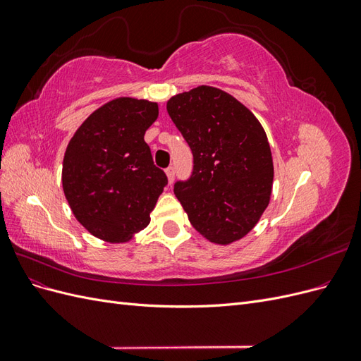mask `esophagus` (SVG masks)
I'll return each instance as SVG.
<instances>
[{
    "mask_svg": "<svg viewBox=\"0 0 361 361\" xmlns=\"http://www.w3.org/2000/svg\"><path fill=\"white\" fill-rule=\"evenodd\" d=\"M166 174H167V179H169V183H171L174 180V169L173 167H169L166 170Z\"/></svg>",
    "mask_w": 361,
    "mask_h": 361,
    "instance_id": "34e87169",
    "label": "esophagus"
}]
</instances>
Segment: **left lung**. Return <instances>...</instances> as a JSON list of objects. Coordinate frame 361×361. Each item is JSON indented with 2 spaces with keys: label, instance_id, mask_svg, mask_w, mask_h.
<instances>
[{
  "label": "left lung",
  "instance_id": "8db88e82",
  "mask_svg": "<svg viewBox=\"0 0 361 361\" xmlns=\"http://www.w3.org/2000/svg\"><path fill=\"white\" fill-rule=\"evenodd\" d=\"M167 111L194 157L190 180L174 185L190 223L214 244L239 241L271 200L274 164L264 126L236 97L211 85L171 96Z\"/></svg>",
  "mask_w": 361,
  "mask_h": 361
}]
</instances>
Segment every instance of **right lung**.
Masks as SVG:
<instances>
[{
	"instance_id": "add662e5",
	"label": "right lung",
	"mask_w": 361,
	"mask_h": 361,
	"mask_svg": "<svg viewBox=\"0 0 361 361\" xmlns=\"http://www.w3.org/2000/svg\"><path fill=\"white\" fill-rule=\"evenodd\" d=\"M157 102L116 97L87 117L64 152L61 182L71 209L106 243H128L150 223L167 185L145 141Z\"/></svg>"
}]
</instances>
